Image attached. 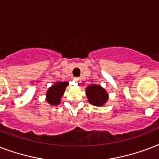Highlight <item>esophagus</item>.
Here are the masks:
<instances>
[{"instance_id":"1","label":"esophagus","mask_w":159,"mask_h":159,"mask_svg":"<svg viewBox=\"0 0 159 159\" xmlns=\"http://www.w3.org/2000/svg\"><path fill=\"white\" fill-rule=\"evenodd\" d=\"M74 81L75 82H78V83H80V82H81V78H80V77H74Z\"/></svg>"}]
</instances>
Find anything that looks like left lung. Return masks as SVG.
<instances>
[{"instance_id":"1","label":"left lung","mask_w":159,"mask_h":159,"mask_svg":"<svg viewBox=\"0 0 159 159\" xmlns=\"http://www.w3.org/2000/svg\"><path fill=\"white\" fill-rule=\"evenodd\" d=\"M88 102L93 106H102L106 104L108 100V94L104 88L99 85L92 84L86 89Z\"/></svg>"}]
</instances>
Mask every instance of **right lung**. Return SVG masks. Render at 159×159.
Segmentation results:
<instances>
[{
    "mask_svg": "<svg viewBox=\"0 0 159 159\" xmlns=\"http://www.w3.org/2000/svg\"><path fill=\"white\" fill-rule=\"evenodd\" d=\"M69 84L67 82H56L54 85L49 87L46 93V100L52 106H57L60 103L61 97L64 93L65 89L67 85Z\"/></svg>",
    "mask_w": 159,
    "mask_h": 159,
    "instance_id": "right-lung-1",
    "label": "right lung"
}]
</instances>
